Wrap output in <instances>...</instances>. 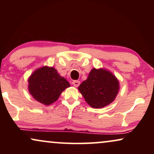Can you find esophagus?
Masks as SVG:
<instances>
[{
  "label": "esophagus",
  "instance_id": "esophagus-1",
  "mask_svg": "<svg viewBox=\"0 0 154 154\" xmlns=\"http://www.w3.org/2000/svg\"><path fill=\"white\" fill-rule=\"evenodd\" d=\"M72 84H73V85L74 86V87H79V85H80V81H73L72 82Z\"/></svg>",
  "mask_w": 154,
  "mask_h": 154
}]
</instances>
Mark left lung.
Listing matches in <instances>:
<instances>
[{
    "label": "left lung",
    "instance_id": "1",
    "mask_svg": "<svg viewBox=\"0 0 154 154\" xmlns=\"http://www.w3.org/2000/svg\"><path fill=\"white\" fill-rule=\"evenodd\" d=\"M120 89L119 81L111 71L93 68L88 79L79 87L85 102L94 109H100L115 100Z\"/></svg>",
    "mask_w": 154,
    "mask_h": 154
}]
</instances>
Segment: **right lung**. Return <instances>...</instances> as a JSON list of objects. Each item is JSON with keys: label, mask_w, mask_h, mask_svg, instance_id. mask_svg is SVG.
Masks as SVG:
<instances>
[{"label": "right lung", "mask_w": 154, "mask_h": 154, "mask_svg": "<svg viewBox=\"0 0 154 154\" xmlns=\"http://www.w3.org/2000/svg\"><path fill=\"white\" fill-rule=\"evenodd\" d=\"M28 89L34 100L44 105L56 102L70 84L54 67L42 66L33 71L28 79Z\"/></svg>", "instance_id": "right-lung-1"}]
</instances>
